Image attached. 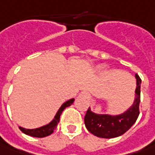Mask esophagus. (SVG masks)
I'll use <instances>...</instances> for the list:
<instances>
[{
  "label": "esophagus",
  "mask_w": 155,
  "mask_h": 155,
  "mask_svg": "<svg viewBox=\"0 0 155 155\" xmlns=\"http://www.w3.org/2000/svg\"><path fill=\"white\" fill-rule=\"evenodd\" d=\"M79 96H80V98H82V99H88V97H89V94H88L87 92H82Z\"/></svg>",
  "instance_id": "esophagus-1"
}]
</instances>
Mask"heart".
<instances>
[{
    "mask_svg": "<svg viewBox=\"0 0 155 155\" xmlns=\"http://www.w3.org/2000/svg\"><path fill=\"white\" fill-rule=\"evenodd\" d=\"M107 69V66L106 65H101V66H99L98 67V70L100 71H104Z\"/></svg>",
    "mask_w": 155,
    "mask_h": 155,
    "instance_id": "obj_1",
    "label": "heart"
}]
</instances>
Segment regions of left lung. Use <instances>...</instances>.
<instances>
[{
    "instance_id": "1",
    "label": "left lung",
    "mask_w": 155,
    "mask_h": 155,
    "mask_svg": "<svg viewBox=\"0 0 155 155\" xmlns=\"http://www.w3.org/2000/svg\"><path fill=\"white\" fill-rule=\"evenodd\" d=\"M136 78L135 97L133 104L122 114H95L89 107L85 115L84 122L87 129L94 135L100 138L110 139L122 135L135 123L139 114V105L140 102V83L138 74Z\"/></svg>"
}]
</instances>
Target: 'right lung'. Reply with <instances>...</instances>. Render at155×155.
<instances>
[{
  "mask_svg": "<svg viewBox=\"0 0 155 155\" xmlns=\"http://www.w3.org/2000/svg\"><path fill=\"white\" fill-rule=\"evenodd\" d=\"M74 101V99H70V100L65 101L64 103L61 105V107L59 108L55 116L54 117V119L51 120L48 124L44 125L42 127H40L38 128H34V129H27V128H24V127H19V128L25 134L30 135V136H33V137L43 138V137H46V136H48V135H50L51 134H53L54 130L56 128L58 123L60 121V116H61L62 111L64 110L66 107H69V106L73 104Z\"/></svg>",
  "mask_w": 155,
  "mask_h": 155,
  "instance_id": "1",
  "label": "right lung"
}]
</instances>
